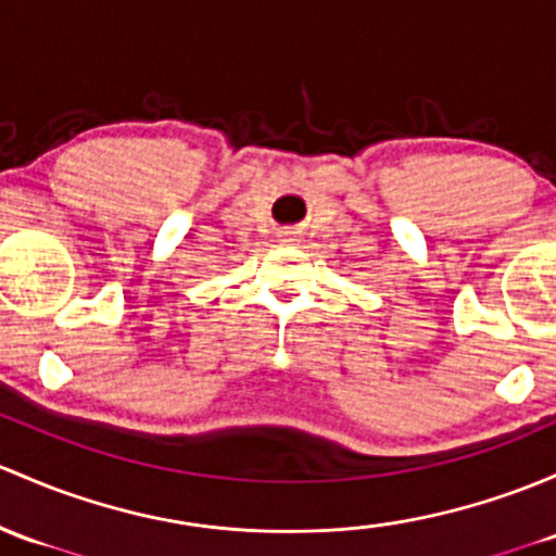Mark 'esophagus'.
Masks as SVG:
<instances>
[{"label":"esophagus","mask_w":556,"mask_h":556,"mask_svg":"<svg viewBox=\"0 0 556 556\" xmlns=\"http://www.w3.org/2000/svg\"><path fill=\"white\" fill-rule=\"evenodd\" d=\"M285 237H293V231H285Z\"/></svg>","instance_id":"1"}]
</instances>
